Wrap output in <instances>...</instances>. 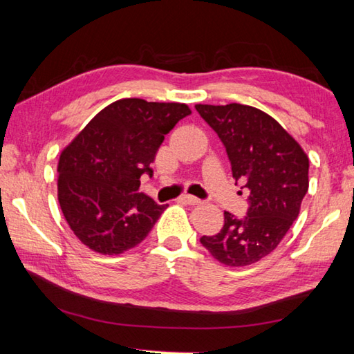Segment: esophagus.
<instances>
[{
    "label": "esophagus",
    "instance_id": "obj_1",
    "mask_svg": "<svg viewBox=\"0 0 354 354\" xmlns=\"http://www.w3.org/2000/svg\"><path fill=\"white\" fill-rule=\"evenodd\" d=\"M181 201H184L185 205H200L201 203V200L200 198H196V196H194V195H183L181 196Z\"/></svg>",
    "mask_w": 354,
    "mask_h": 354
}]
</instances>
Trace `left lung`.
<instances>
[{"mask_svg":"<svg viewBox=\"0 0 354 354\" xmlns=\"http://www.w3.org/2000/svg\"><path fill=\"white\" fill-rule=\"evenodd\" d=\"M195 109L223 142L232 178L250 192L247 217L225 212L218 234L200 242L223 266H251L270 254L297 220L309 189V158L277 120L253 106Z\"/></svg>","mask_w":354,"mask_h":354,"instance_id":"1","label":"left lung"}]
</instances>
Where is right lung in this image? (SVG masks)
Here are the masks:
<instances>
[{"label":"right lung","instance_id":"obj_1","mask_svg":"<svg viewBox=\"0 0 354 354\" xmlns=\"http://www.w3.org/2000/svg\"><path fill=\"white\" fill-rule=\"evenodd\" d=\"M184 103L113 101L62 149L57 200L70 230L100 254H122L148 236L169 205L139 192L164 136L190 115Z\"/></svg>","mask_w":354,"mask_h":354}]
</instances>
